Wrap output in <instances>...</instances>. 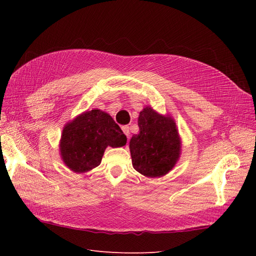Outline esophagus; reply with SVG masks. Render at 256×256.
<instances>
[{
  "instance_id": "esophagus-1",
  "label": "esophagus",
  "mask_w": 256,
  "mask_h": 256,
  "mask_svg": "<svg viewBox=\"0 0 256 256\" xmlns=\"http://www.w3.org/2000/svg\"><path fill=\"white\" fill-rule=\"evenodd\" d=\"M122 132L125 134L129 138V134H130V132H129V126H122Z\"/></svg>"
}]
</instances>
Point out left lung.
<instances>
[{
    "label": "left lung",
    "mask_w": 256,
    "mask_h": 256,
    "mask_svg": "<svg viewBox=\"0 0 256 256\" xmlns=\"http://www.w3.org/2000/svg\"><path fill=\"white\" fill-rule=\"evenodd\" d=\"M140 132L129 142L132 166L146 177H160L171 171L180 154L175 122L145 108L138 120Z\"/></svg>",
    "instance_id": "1"
}]
</instances>
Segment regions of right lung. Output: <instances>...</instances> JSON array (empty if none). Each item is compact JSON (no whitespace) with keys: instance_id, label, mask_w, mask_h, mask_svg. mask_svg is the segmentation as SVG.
<instances>
[{"instance_id":"add662e5","label":"right lung","mask_w":256,"mask_h":256,"mask_svg":"<svg viewBox=\"0 0 256 256\" xmlns=\"http://www.w3.org/2000/svg\"><path fill=\"white\" fill-rule=\"evenodd\" d=\"M127 143V136L109 114L92 110L67 124L60 140V154L65 164L76 173L98 166L108 146Z\"/></svg>"}]
</instances>
